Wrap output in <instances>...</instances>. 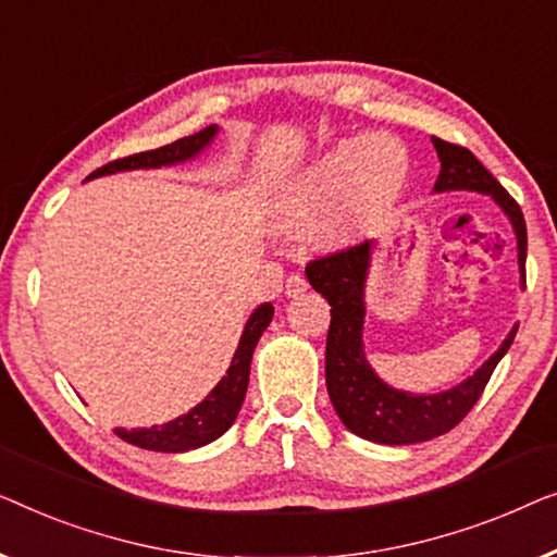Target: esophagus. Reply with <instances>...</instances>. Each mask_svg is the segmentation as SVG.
I'll return each instance as SVG.
<instances>
[{"label": "esophagus", "instance_id": "esophagus-1", "mask_svg": "<svg viewBox=\"0 0 557 557\" xmlns=\"http://www.w3.org/2000/svg\"><path fill=\"white\" fill-rule=\"evenodd\" d=\"M305 289H308V280H305L300 272H289L285 282V293L289 297H297L300 293H305Z\"/></svg>", "mask_w": 557, "mask_h": 557}]
</instances>
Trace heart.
<instances>
[{"label":"heart","mask_w":557,"mask_h":557,"mask_svg":"<svg viewBox=\"0 0 557 557\" xmlns=\"http://www.w3.org/2000/svg\"><path fill=\"white\" fill-rule=\"evenodd\" d=\"M409 176L411 159L398 138H343L277 194L272 214L282 232H302L325 219L320 239L346 245L401 199Z\"/></svg>","instance_id":"obj_1"}]
</instances>
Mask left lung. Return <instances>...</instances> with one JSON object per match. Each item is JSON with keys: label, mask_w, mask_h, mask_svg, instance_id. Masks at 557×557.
Masks as SVG:
<instances>
[{"label": "left lung", "mask_w": 557, "mask_h": 557, "mask_svg": "<svg viewBox=\"0 0 557 557\" xmlns=\"http://www.w3.org/2000/svg\"><path fill=\"white\" fill-rule=\"evenodd\" d=\"M442 161V171L434 191H480L499 203L512 222L517 237V264L524 285V257H528V226L520 203L505 186L474 159L465 146L432 138ZM373 242H360L356 247L318 257L308 262L305 275L310 285L331 305V327L325 343V386L333 409L343 424L360 438L375 444H417L442 436L459 424L480 401L492 371L510 350L517 327L503 341L497 354L484 360L474 375L459 386L442 394H409L383 383L363 354V323H366V280L371 268Z\"/></svg>", "instance_id": "8db88e82"}]
</instances>
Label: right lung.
I'll return each mask as SVG.
<instances>
[{
    "mask_svg": "<svg viewBox=\"0 0 557 557\" xmlns=\"http://www.w3.org/2000/svg\"><path fill=\"white\" fill-rule=\"evenodd\" d=\"M216 125H207V128L194 133V136L178 138L174 144L156 148V151H144L125 156V159L106 163L103 169L92 171L88 178H98L106 174H115V171H133V169H161V166H174V163L191 161L194 156H199L203 148H207L216 136ZM275 315V308L272 302H262L252 315H249L245 333H242L239 346L234 350L232 363L222 375V381L211 388V394L203 398L201 404L194 406L189 413L178 417L163 426H151V429H115L123 442L136 444L140 449L151 451H189L203 446L214 438L222 436L226 429L234 424L237 413L242 409V401H245L247 383H249V363H252V354L257 341L262 338V333L268 331L270 320Z\"/></svg>",
    "mask_w": 557,
    "mask_h": 557,
    "instance_id": "add662e5",
    "label": "right lung"
}]
</instances>
